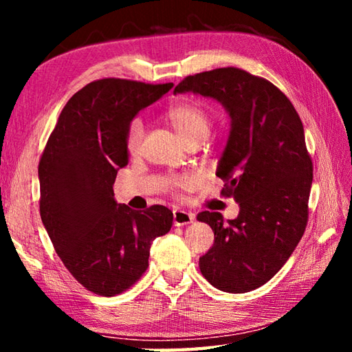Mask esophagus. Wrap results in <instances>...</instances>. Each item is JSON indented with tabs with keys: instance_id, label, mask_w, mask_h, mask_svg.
<instances>
[{
	"instance_id": "34e87169",
	"label": "esophagus",
	"mask_w": 352,
	"mask_h": 352,
	"mask_svg": "<svg viewBox=\"0 0 352 352\" xmlns=\"http://www.w3.org/2000/svg\"><path fill=\"white\" fill-rule=\"evenodd\" d=\"M194 219H195V216H194L192 212L182 211V210H175L174 211V225L175 226H183V225L192 223Z\"/></svg>"
}]
</instances>
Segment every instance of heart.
Here are the masks:
<instances>
[{"label":"heart","mask_w":352,"mask_h":352,"mask_svg":"<svg viewBox=\"0 0 352 352\" xmlns=\"http://www.w3.org/2000/svg\"><path fill=\"white\" fill-rule=\"evenodd\" d=\"M166 119L175 129V132L184 141V144H189V142H200L201 144L211 133L210 115L195 104L182 102L172 105L166 113ZM142 133H144L142 121L140 118H135L127 130V147L130 151L138 148Z\"/></svg>","instance_id":"obj_1"}]
</instances>
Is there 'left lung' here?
<instances>
[{
    "mask_svg": "<svg viewBox=\"0 0 352 352\" xmlns=\"http://www.w3.org/2000/svg\"><path fill=\"white\" fill-rule=\"evenodd\" d=\"M177 93L216 99L230 116L216 175L239 214L226 222L220 212L199 214L214 231L199 267L214 287L245 294L270 281L305 234L314 166L302 122L281 90L239 68L188 76Z\"/></svg>",
    "mask_w": 352,
    "mask_h": 352,
    "instance_id": "left-lung-1",
    "label": "left lung"
}]
</instances>
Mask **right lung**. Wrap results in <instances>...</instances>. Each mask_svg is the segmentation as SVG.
<instances>
[{"mask_svg": "<svg viewBox=\"0 0 352 352\" xmlns=\"http://www.w3.org/2000/svg\"><path fill=\"white\" fill-rule=\"evenodd\" d=\"M172 87L115 77L88 83L63 107L41 155V222L71 275L96 295L115 296L138 281L155 237L172 226L166 206L133 211L113 192L129 163L130 122Z\"/></svg>", "mask_w": 352, "mask_h": 352, "instance_id": "right-lung-1", "label": "right lung"}]
</instances>
